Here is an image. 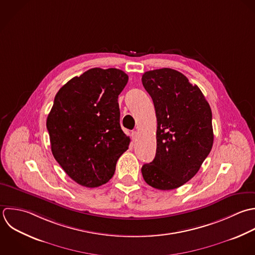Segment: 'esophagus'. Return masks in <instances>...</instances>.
<instances>
[{
    "instance_id": "obj_1",
    "label": "esophagus",
    "mask_w": 255,
    "mask_h": 255,
    "mask_svg": "<svg viewBox=\"0 0 255 255\" xmlns=\"http://www.w3.org/2000/svg\"><path fill=\"white\" fill-rule=\"evenodd\" d=\"M137 137H138V132H137V131H133V132H132V140H133V141H136V140H137Z\"/></svg>"
}]
</instances>
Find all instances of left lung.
I'll return each mask as SVG.
<instances>
[{"label": "left lung", "instance_id": "left-lung-1", "mask_svg": "<svg viewBox=\"0 0 255 255\" xmlns=\"http://www.w3.org/2000/svg\"><path fill=\"white\" fill-rule=\"evenodd\" d=\"M142 83L157 117L156 156L142 175L155 189L174 190L198 173L213 148L212 109L201 89L175 69L146 71Z\"/></svg>", "mask_w": 255, "mask_h": 255}]
</instances>
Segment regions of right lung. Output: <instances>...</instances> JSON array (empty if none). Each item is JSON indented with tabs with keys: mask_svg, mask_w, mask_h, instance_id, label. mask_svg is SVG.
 I'll list each match as a JSON object with an SVG mask.
<instances>
[{
	"mask_svg": "<svg viewBox=\"0 0 255 255\" xmlns=\"http://www.w3.org/2000/svg\"><path fill=\"white\" fill-rule=\"evenodd\" d=\"M128 75L117 68H91L56 93L46 119L56 162L77 184L96 188L114 175L130 138L120 126L118 95Z\"/></svg>",
	"mask_w": 255,
	"mask_h": 255,
	"instance_id": "right-lung-1",
	"label": "right lung"
}]
</instances>
